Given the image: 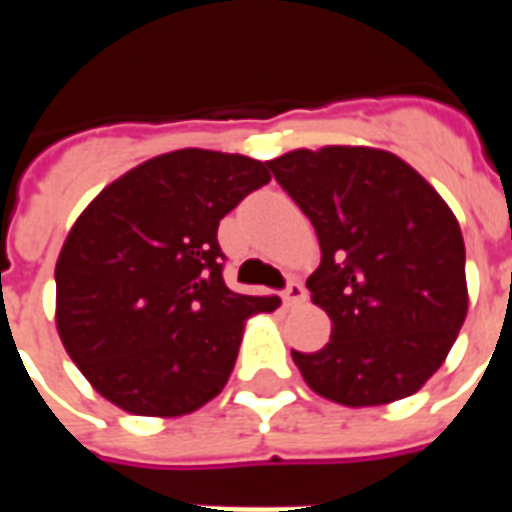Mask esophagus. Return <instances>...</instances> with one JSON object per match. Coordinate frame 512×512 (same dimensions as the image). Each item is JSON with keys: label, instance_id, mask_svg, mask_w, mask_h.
Segmentation results:
<instances>
[{"label": "esophagus", "instance_id": "esophagus-1", "mask_svg": "<svg viewBox=\"0 0 512 512\" xmlns=\"http://www.w3.org/2000/svg\"><path fill=\"white\" fill-rule=\"evenodd\" d=\"M282 299H285L288 307H299V304H304V299H307V288L301 285L299 279H290L288 288L282 293Z\"/></svg>", "mask_w": 512, "mask_h": 512}]
</instances>
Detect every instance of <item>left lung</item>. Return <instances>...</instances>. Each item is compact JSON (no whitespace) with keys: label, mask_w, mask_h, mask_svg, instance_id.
<instances>
[{"label":"left lung","mask_w":512,"mask_h":512,"mask_svg":"<svg viewBox=\"0 0 512 512\" xmlns=\"http://www.w3.org/2000/svg\"><path fill=\"white\" fill-rule=\"evenodd\" d=\"M268 169L321 244L307 288L332 337L315 354L293 351L304 381L354 408L414 395L469 310L458 219L417 169L376 147L290 150Z\"/></svg>","instance_id":"obj_1"}]
</instances>
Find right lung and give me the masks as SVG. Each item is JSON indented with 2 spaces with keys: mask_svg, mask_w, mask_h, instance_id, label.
I'll return each mask as SVG.
<instances>
[{
  "mask_svg": "<svg viewBox=\"0 0 512 512\" xmlns=\"http://www.w3.org/2000/svg\"><path fill=\"white\" fill-rule=\"evenodd\" d=\"M268 164L186 147L109 183L57 257V332L82 376L139 417H183L219 395L244 323L277 296L224 285L216 230Z\"/></svg>",
  "mask_w": 512,
  "mask_h": 512,
  "instance_id": "1",
  "label": "right lung"
}]
</instances>
